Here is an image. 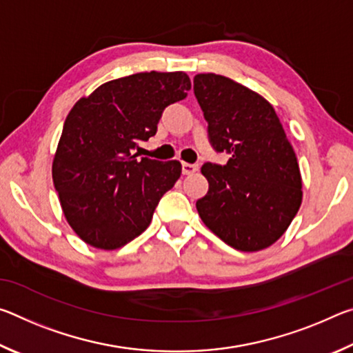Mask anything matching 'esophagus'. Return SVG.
Here are the masks:
<instances>
[{
    "label": "esophagus",
    "mask_w": 353,
    "mask_h": 353,
    "mask_svg": "<svg viewBox=\"0 0 353 353\" xmlns=\"http://www.w3.org/2000/svg\"><path fill=\"white\" fill-rule=\"evenodd\" d=\"M199 170L198 165H193V163H187V162H182V172L185 176L188 174H193V172H196Z\"/></svg>",
    "instance_id": "esophagus-1"
}]
</instances>
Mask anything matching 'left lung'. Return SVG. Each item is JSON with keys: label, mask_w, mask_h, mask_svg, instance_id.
Returning <instances> with one entry per match:
<instances>
[{"label": "left lung", "mask_w": 353, "mask_h": 353, "mask_svg": "<svg viewBox=\"0 0 353 353\" xmlns=\"http://www.w3.org/2000/svg\"><path fill=\"white\" fill-rule=\"evenodd\" d=\"M208 137L227 165L204 163L208 191L196 208L208 229L243 252L270 248L302 204V176L274 107L250 88L214 73L194 76Z\"/></svg>", "instance_id": "obj_1"}]
</instances>
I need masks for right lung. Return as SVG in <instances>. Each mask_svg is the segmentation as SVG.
Returning a JSON list of instances; mask_svg holds the SVG:
<instances>
[{
    "instance_id": "right-lung-1",
    "label": "right lung",
    "mask_w": 353,
    "mask_h": 353,
    "mask_svg": "<svg viewBox=\"0 0 353 353\" xmlns=\"http://www.w3.org/2000/svg\"><path fill=\"white\" fill-rule=\"evenodd\" d=\"M183 71L119 77L82 97L63 123L52 182L65 219L83 243L115 250L148 229L159 201L182 172L177 160L137 159L166 105L187 97Z\"/></svg>"
}]
</instances>
